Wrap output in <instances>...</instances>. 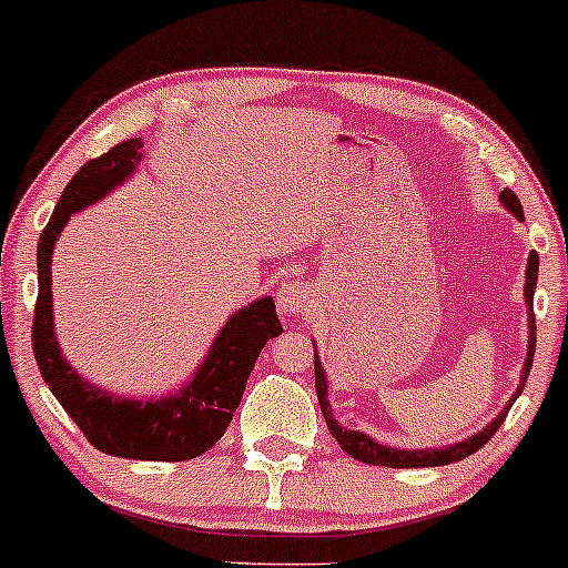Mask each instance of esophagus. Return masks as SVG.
I'll use <instances>...</instances> for the list:
<instances>
[{
  "mask_svg": "<svg viewBox=\"0 0 568 568\" xmlns=\"http://www.w3.org/2000/svg\"><path fill=\"white\" fill-rule=\"evenodd\" d=\"M313 291L304 283H285L283 288L277 291V310L285 317H298L313 310Z\"/></svg>",
  "mask_w": 568,
  "mask_h": 568,
  "instance_id": "obj_1",
  "label": "esophagus"
}]
</instances>
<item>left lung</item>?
<instances>
[{"label": "left lung", "mask_w": 568, "mask_h": 568, "mask_svg": "<svg viewBox=\"0 0 568 568\" xmlns=\"http://www.w3.org/2000/svg\"><path fill=\"white\" fill-rule=\"evenodd\" d=\"M501 204L513 213L517 221H523V207H520V199L515 196L513 191H501ZM537 274H539V255L531 253L528 255V270H526V307H528V355H526V364H523V375H520V385L509 398L507 407L498 413L483 432L471 434L469 439L456 442V445H447V447H436V450H396V447H385L379 442L366 436L364 432H351V428H342L336 423V417L332 413V404H328V388H326V372H323L321 358L315 355V390H317V404H321V413L326 417V426L328 432L336 442H339L342 450L347 456H353L361 464H372V466H390V469H426V466H445L453 464V460H460L471 453H477L485 442L490 439L498 432V426L504 423L507 417L509 407L515 404V398L523 394V385H526L528 372H531L534 364V351H537V317H534V288H537ZM315 345V342H313Z\"/></svg>", "instance_id": "8db88e82"}]
</instances>
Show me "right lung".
I'll return each mask as SVG.
<instances>
[{"instance_id":"obj_1","label":"right lung","mask_w":568,"mask_h":568,"mask_svg":"<svg viewBox=\"0 0 568 568\" xmlns=\"http://www.w3.org/2000/svg\"><path fill=\"white\" fill-rule=\"evenodd\" d=\"M142 161V140L118 142L99 159L83 164L70 180L37 247V307L31 326L40 375L67 415L97 450L134 460H189L221 439L240 407L255 358L272 336H280L272 296H261L236 310L215 336L199 369L180 390L161 398H121L85 383L67 364L53 328V247L74 213L104 199L134 174Z\"/></svg>"}]
</instances>
